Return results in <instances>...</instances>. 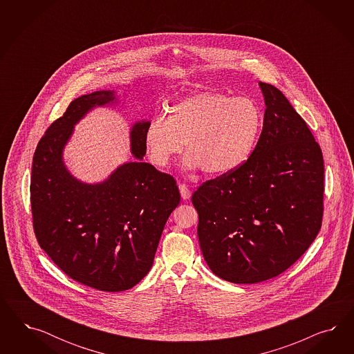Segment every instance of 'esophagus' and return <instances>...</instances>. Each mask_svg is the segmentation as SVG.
<instances>
[{"label":"esophagus","mask_w":354,"mask_h":354,"mask_svg":"<svg viewBox=\"0 0 354 354\" xmlns=\"http://www.w3.org/2000/svg\"><path fill=\"white\" fill-rule=\"evenodd\" d=\"M179 191H180V194H182L183 200H188L191 197V194H192L191 189L185 184H183V183L179 184Z\"/></svg>","instance_id":"esophagus-1"}]
</instances>
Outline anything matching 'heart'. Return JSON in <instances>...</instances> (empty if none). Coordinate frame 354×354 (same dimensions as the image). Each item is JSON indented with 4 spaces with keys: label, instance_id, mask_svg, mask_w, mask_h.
Masks as SVG:
<instances>
[{
    "label": "heart",
    "instance_id": "heart-1",
    "mask_svg": "<svg viewBox=\"0 0 354 354\" xmlns=\"http://www.w3.org/2000/svg\"><path fill=\"white\" fill-rule=\"evenodd\" d=\"M262 111L249 97L204 91L183 98L170 117L150 119L144 145L149 161L166 167L184 149L185 165L213 176L235 171L249 160L262 129Z\"/></svg>",
    "mask_w": 354,
    "mask_h": 354
}]
</instances>
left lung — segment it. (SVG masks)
Here are the masks:
<instances>
[{
  "label": "left lung",
  "mask_w": 354,
  "mask_h": 354,
  "mask_svg": "<svg viewBox=\"0 0 354 354\" xmlns=\"http://www.w3.org/2000/svg\"><path fill=\"white\" fill-rule=\"evenodd\" d=\"M259 88L266 110L249 160L192 196L205 261L216 277L236 284L284 272L310 247L323 216L321 147L278 88Z\"/></svg>",
  "instance_id": "1"
}]
</instances>
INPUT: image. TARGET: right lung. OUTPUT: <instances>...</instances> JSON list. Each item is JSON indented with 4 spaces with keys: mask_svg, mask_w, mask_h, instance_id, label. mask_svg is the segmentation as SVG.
Wrapping results in <instances>:
<instances>
[{
    "mask_svg": "<svg viewBox=\"0 0 354 354\" xmlns=\"http://www.w3.org/2000/svg\"><path fill=\"white\" fill-rule=\"evenodd\" d=\"M114 91L74 100L46 129L33 154L31 207L35 235L66 275L91 288L120 292L149 272L169 215L180 203L171 175L142 162L149 120L131 127V153L104 182L77 180L64 149L88 111L115 102Z\"/></svg>",
    "mask_w": 354,
    "mask_h": 354,
    "instance_id": "obj_1",
    "label": "right lung"
}]
</instances>
